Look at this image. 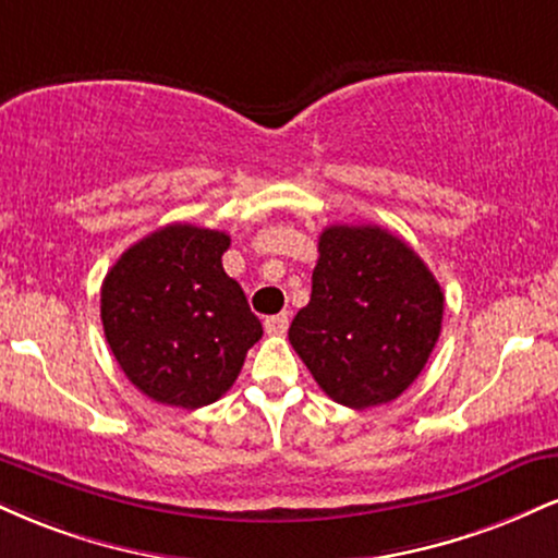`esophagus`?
Returning a JSON list of instances; mask_svg holds the SVG:
<instances>
[{
	"instance_id": "1",
	"label": "esophagus",
	"mask_w": 558,
	"mask_h": 558,
	"mask_svg": "<svg viewBox=\"0 0 558 558\" xmlns=\"http://www.w3.org/2000/svg\"><path fill=\"white\" fill-rule=\"evenodd\" d=\"M288 330V314H275V317L265 319L267 335H286Z\"/></svg>"
}]
</instances>
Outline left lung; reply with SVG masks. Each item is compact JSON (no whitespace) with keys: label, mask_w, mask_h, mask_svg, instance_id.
Returning a JSON list of instances; mask_svg holds the SVG:
<instances>
[{"label":"left lung","mask_w":558,"mask_h":558,"mask_svg":"<svg viewBox=\"0 0 558 558\" xmlns=\"http://www.w3.org/2000/svg\"><path fill=\"white\" fill-rule=\"evenodd\" d=\"M441 314L445 293L405 241L379 226H330L288 340L325 395L364 411L418 379Z\"/></svg>","instance_id":"1"}]
</instances>
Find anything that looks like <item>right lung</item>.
<instances>
[{"mask_svg": "<svg viewBox=\"0 0 558 558\" xmlns=\"http://www.w3.org/2000/svg\"><path fill=\"white\" fill-rule=\"evenodd\" d=\"M228 233L171 223L132 244L100 288V322L126 379L173 408L231 389L262 322L223 270Z\"/></svg>", "mask_w": 558, "mask_h": 558, "instance_id": "obj_1", "label": "right lung"}]
</instances>
